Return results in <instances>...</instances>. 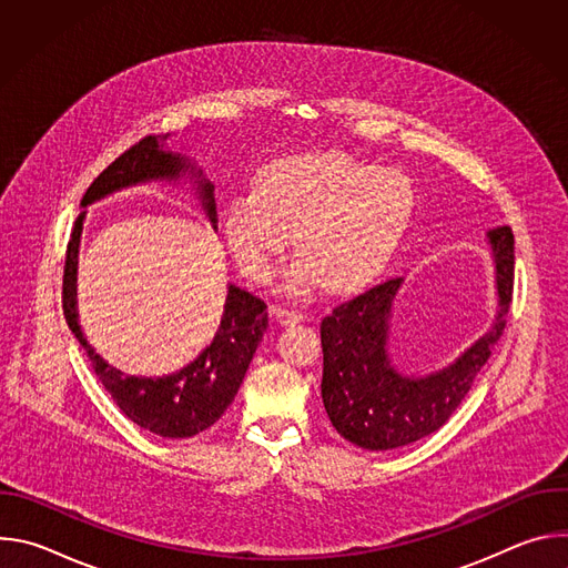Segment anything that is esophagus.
Returning <instances> with one entry per match:
<instances>
[{
	"label": "esophagus",
	"instance_id": "1",
	"mask_svg": "<svg viewBox=\"0 0 568 568\" xmlns=\"http://www.w3.org/2000/svg\"><path fill=\"white\" fill-rule=\"evenodd\" d=\"M274 316L281 321V323H298L303 318V314L298 310H292V307H281V305H274L272 307Z\"/></svg>",
	"mask_w": 568,
	"mask_h": 568
}]
</instances>
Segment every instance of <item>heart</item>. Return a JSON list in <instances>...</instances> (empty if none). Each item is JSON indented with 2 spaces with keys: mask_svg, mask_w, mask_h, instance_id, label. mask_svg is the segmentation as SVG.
<instances>
[{
  "mask_svg": "<svg viewBox=\"0 0 568 568\" xmlns=\"http://www.w3.org/2000/svg\"><path fill=\"white\" fill-rule=\"evenodd\" d=\"M412 184L346 154H301L270 164L256 191L224 211L222 233L235 265L265 281L290 245L301 250L283 278L294 294L321 281L348 292L375 274L412 213Z\"/></svg>",
  "mask_w": 568,
  "mask_h": 568,
  "instance_id": "obj_1",
  "label": "heart"
}]
</instances>
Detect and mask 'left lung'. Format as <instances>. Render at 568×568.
Instances as JSON below:
<instances>
[{
	"mask_svg": "<svg viewBox=\"0 0 568 568\" xmlns=\"http://www.w3.org/2000/svg\"><path fill=\"white\" fill-rule=\"evenodd\" d=\"M497 312L490 328L456 359L432 373L402 371L390 355L395 296L404 278H388L339 303L321 321V397L333 427L353 445L388 452L438 432L460 407L476 373L506 328L513 301L515 237L488 233Z\"/></svg>",
	"mask_w": 568,
	"mask_h": 568,
	"instance_id": "obj_1",
	"label": "left lung"
}]
</instances>
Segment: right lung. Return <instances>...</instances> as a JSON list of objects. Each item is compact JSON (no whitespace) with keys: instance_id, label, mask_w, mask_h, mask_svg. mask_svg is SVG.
<instances>
[{"instance_id":"right-lung-1","label":"right lung","mask_w":568,"mask_h":568,"mask_svg":"<svg viewBox=\"0 0 568 568\" xmlns=\"http://www.w3.org/2000/svg\"><path fill=\"white\" fill-rule=\"evenodd\" d=\"M166 136H145L112 166H108L88 189L80 209H88L125 189L161 182L189 186L217 231L215 186L206 180L193 156L166 148ZM88 211L78 215L67 247L62 310L69 331L85 348L92 368L116 407L141 429L161 438H191L215 425L247 375L258 344L267 331V305L235 285H226L224 312L211 344L186 366L169 375H130L112 366L88 342L78 316V250Z\"/></svg>"}]
</instances>
